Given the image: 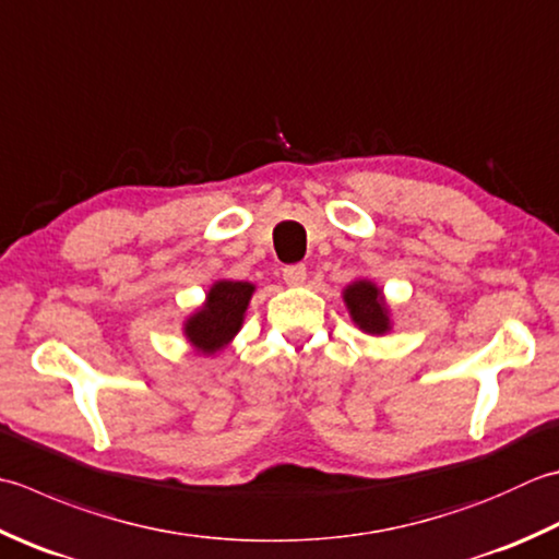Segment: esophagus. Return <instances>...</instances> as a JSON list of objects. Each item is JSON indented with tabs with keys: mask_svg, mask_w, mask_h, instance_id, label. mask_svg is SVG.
I'll return each instance as SVG.
<instances>
[{
	"mask_svg": "<svg viewBox=\"0 0 559 559\" xmlns=\"http://www.w3.org/2000/svg\"><path fill=\"white\" fill-rule=\"evenodd\" d=\"M305 278H308V269H305V264H290L283 269V281H286L288 286H302Z\"/></svg>",
	"mask_w": 559,
	"mask_h": 559,
	"instance_id": "1",
	"label": "esophagus"
}]
</instances>
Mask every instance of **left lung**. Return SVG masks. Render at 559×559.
<instances>
[{
  "instance_id": "1",
  "label": "left lung",
  "mask_w": 559,
  "mask_h": 559,
  "mask_svg": "<svg viewBox=\"0 0 559 559\" xmlns=\"http://www.w3.org/2000/svg\"><path fill=\"white\" fill-rule=\"evenodd\" d=\"M344 300L352 310L354 322L368 334H385L388 332V312L382 308L380 290L368 281H358L348 286Z\"/></svg>"
}]
</instances>
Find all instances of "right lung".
<instances>
[{
  "instance_id": "obj_1",
  "label": "right lung",
  "mask_w": 559,
  "mask_h": 559,
  "mask_svg": "<svg viewBox=\"0 0 559 559\" xmlns=\"http://www.w3.org/2000/svg\"><path fill=\"white\" fill-rule=\"evenodd\" d=\"M251 290H254V286L242 281L215 283L207 293L205 308L195 312L186 324V334H189L193 346H199L205 354H213L225 346L242 326Z\"/></svg>"
}]
</instances>
